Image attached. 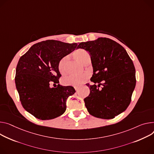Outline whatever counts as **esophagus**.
Segmentation results:
<instances>
[{
  "label": "esophagus",
  "instance_id": "obj_1",
  "mask_svg": "<svg viewBox=\"0 0 154 154\" xmlns=\"http://www.w3.org/2000/svg\"><path fill=\"white\" fill-rule=\"evenodd\" d=\"M74 88H75V90L77 91L79 90V87H75Z\"/></svg>",
  "mask_w": 154,
  "mask_h": 154
}]
</instances>
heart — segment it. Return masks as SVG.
Segmentation results:
<instances>
[{
	"instance_id": "obj_1",
	"label": "heart",
	"mask_w": 154,
	"mask_h": 154,
	"mask_svg": "<svg viewBox=\"0 0 154 154\" xmlns=\"http://www.w3.org/2000/svg\"><path fill=\"white\" fill-rule=\"evenodd\" d=\"M74 57L79 62L84 64L88 60L90 59L89 53L84 49H78L74 52ZM67 60V57H64L61 58L58 64V69L60 72L63 74L66 72V63ZM89 75L87 73H84L80 75H69L63 78L62 83L64 85L78 87L84 82L88 78Z\"/></svg>"
}]
</instances>
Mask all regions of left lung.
I'll list each match as a JSON object with an SVG mask.
<instances>
[{
	"label": "left lung",
	"instance_id": "8db88e82",
	"mask_svg": "<svg viewBox=\"0 0 154 154\" xmlns=\"http://www.w3.org/2000/svg\"><path fill=\"white\" fill-rule=\"evenodd\" d=\"M77 48L90 53L93 69L90 80L94 84L87 85L90 93L84 99L88 112L97 118L114 119L127 109L131 100L136 82L131 59L121 45L108 38L81 42ZM100 85L102 89L99 88Z\"/></svg>",
	"mask_w": 154,
	"mask_h": 154
}]
</instances>
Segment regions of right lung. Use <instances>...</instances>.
<instances>
[{"instance_id": "right-lung-1", "label": "right lung", "mask_w": 154, "mask_h": 154, "mask_svg": "<svg viewBox=\"0 0 154 154\" xmlns=\"http://www.w3.org/2000/svg\"><path fill=\"white\" fill-rule=\"evenodd\" d=\"M47 40L33 45L20 58L16 69L15 84L24 109L40 120H50L64 113L68 97L75 92L71 86L59 84L61 76L60 60L77 47ZM58 84L56 88L50 84Z\"/></svg>"}]
</instances>
